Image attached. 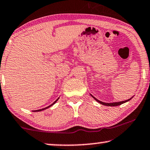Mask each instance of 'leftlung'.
<instances>
[{"label": "left lung", "instance_id": "left-lung-1", "mask_svg": "<svg viewBox=\"0 0 150 150\" xmlns=\"http://www.w3.org/2000/svg\"><path fill=\"white\" fill-rule=\"evenodd\" d=\"M91 95L92 96V97H93L94 99H95L96 101H97V102H99V103H101V104H102V105H107V106H117V105H121V104H123V103H125V102H127V101H129L132 98H132L129 99H127V100L123 101H119V102H114V103H105V102H103V101H101L98 100V99H96L95 97H93V96L92 95Z\"/></svg>", "mask_w": 150, "mask_h": 150}]
</instances>
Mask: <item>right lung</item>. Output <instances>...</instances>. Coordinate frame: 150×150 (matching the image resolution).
<instances>
[{
    "instance_id": "right-lung-1",
    "label": "right lung",
    "mask_w": 150,
    "mask_h": 150,
    "mask_svg": "<svg viewBox=\"0 0 150 150\" xmlns=\"http://www.w3.org/2000/svg\"><path fill=\"white\" fill-rule=\"evenodd\" d=\"M59 99V98H58ZM58 99H57V100H55L54 102H53V103H52L51 105H49V106L48 107H46V108H42V109H40V110H34V112H39V111H42V110H45V109H47V108H49V107H51V105H53V104H54V103H55V102H56V101L58 100Z\"/></svg>"
}]
</instances>
